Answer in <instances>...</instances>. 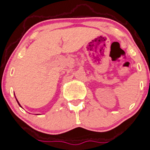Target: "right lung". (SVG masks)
<instances>
[{
    "label": "right lung",
    "instance_id": "right-lung-1",
    "mask_svg": "<svg viewBox=\"0 0 150 150\" xmlns=\"http://www.w3.org/2000/svg\"><path fill=\"white\" fill-rule=\"evenodd\" d=\"M17 102H18V105H20V104H19V103H18V100H17ZM20 106H21V105H20Z\"/></svg>",
    "mask_w": 150,
    "mask_h": 150
}]
</instances>
